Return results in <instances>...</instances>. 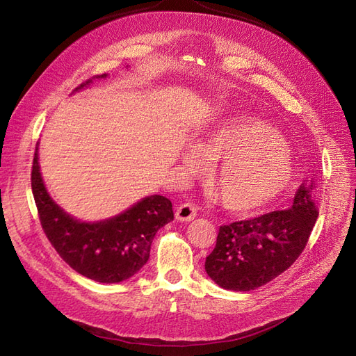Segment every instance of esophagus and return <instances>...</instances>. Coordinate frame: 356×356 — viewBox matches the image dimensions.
Instances as JSON below:
<instances>
[{
  "label": "esophagus",
  "instance_id": "esophagus-1",
  "mask_svg": "<svg viewBox=\"0 0 356 356\" xmlns=\"http://www.w3.org/2000/svg\"><path fill=\"white\" fill-rule=\"evenodd\" d=\"M197 215V208L193 203H182L177 208L175 217L179 221H191Z\"/></svg>",
  "mask_w": 356,
  "mask_h": 356
}]
</instances>
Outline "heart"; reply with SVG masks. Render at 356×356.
Returning a JSON list of instances; mask_svg holds the SVG:
<instances>
[{
	"mask_svg": "<svg viewBox=\"0 0 356 356\" xmlns=\"http://www.w3.org/2000/svg\"><path fill=\"white\" fill-rule=\"evenodd\" d=\"M204 157L218 161L211 181L225 208L252 212L270 204L293 179V160L281 132L263 120L238 117L217 126L202 148L187 145L182 161L199 169Z\"/></svg>",
	"mask_w": 356,
	"mask_h": 356,
	"instance_id": "b5f03b06",
	"label": "heart"
}]
</instances>
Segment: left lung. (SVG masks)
Here are the masks:
<instances>
[{"label": "left lung", "instance_id": "1", "mask_svg": "<svg viewBox=\"0 0 356 356\" xmlns=\"http://www.w3.org/2000/svg\"><path fill=\"white\" fill-rule=\"evenodd\" d=\"M312 188L314 182L309 187L305 182L289 209L220 225L217 243L204 261L212 281L224 289L251 291L291 267L318 218Z\"/></svg>", "mask_w": 356, "mask_h": 356}]
</instances>
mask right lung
Listing matches in <instances>:
<instances>
[{
  "instance_id": "1",
  "label": "right lung",
  "mask_w": 356,
  "mask_h": 356,
  "mask_svg": "<svg viewBox=\"0 0 356 356\" xmlns=\"http://www.w3.org/2000/svg\"><path fill=\"white\" fill-rule=\"evenodd\" d=\"M104 77L106 74L96 75ZM89 83L90 79L75 90ZM31 187L41 227L51 246L75 272L96 282L115 284L132 277L147 263L157 230L174 220L170 200L159 195L143 199L106 221L90 224L70 217L42 184L38 147L32 160Z\"/></svg>"
}]
</instances>
